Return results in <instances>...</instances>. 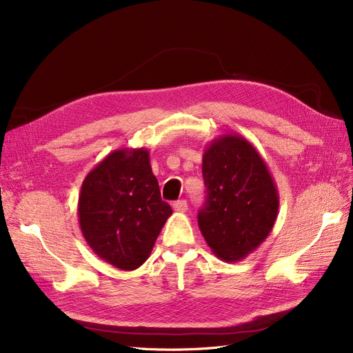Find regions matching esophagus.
Segmentation results:
<instances>
[{
    "label": "esophagus",
    "mask_w": 353,
    "mask_h": 353,
    "mask_svg": "<svg viewBox=\"0 0 353 353\" xmlns=\"http://www.w3.org/2000/svg\"><path fill=\"white\" fill-rule=\"evenodd\" d=\"M187 209H188V205L185 200H178L174 203V210H176V212H185Z\"/></svg>",
    "instance_id": "obj_1"
}]
</instances>
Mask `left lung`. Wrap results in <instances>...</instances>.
Instances as JSON below:
<instances>
[{
	"mask_svg": "<svg viewBox=\"0 0 353 353\" xmlns=\"http://www.w3.org/2000/svg\"><path fill=\"white\" fill-rule=\"evenodd\" d=\"M206 185L199 228L210 250L223 262H239L270 236L280 197L265 160L237 134L219 135L205 148L201 165Z\"/></svg>",
	"mask_w": 353,
	"mask_h": 353,
	"instance_id": "left-lung-1",
	"label": "left lung"
}]
</instances>
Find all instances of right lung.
<instances>
[{
    "label": "right lung",
    "instance_id": "right-lung-1",
    "mask_svg": "<svg viewBox=\"0 0 353 353\" xmlns=\"http://www.w3.org/2000/svg\"><path fill=\"white\" fill-rule=\"evenodd\" d=\"M147 148H121L85 176L79 227L100 259L134 271L148 259L172 209L160 197Z\"/></svg>",
    "mask_w": 353,
    "mask_h": 353
}]
</instances>
